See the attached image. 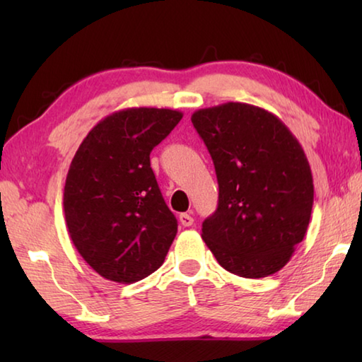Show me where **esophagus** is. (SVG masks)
Segmentation results:
<instances>
[{
	"instance_id": "34e87169",
	"label": "esophagus",
	"mask_w": 362,
	"mask_h": 362,
	"mask_svg": "<svg viewBox=\"0 0 362 362\" xmlns=\"http://www.w3.org/2000/svg\"><path fill=\"white\" fill-rule=\"evenodd\" d=\"M179 222H180L182 226H192L193 222H194V218L189 216V214H180Z\"/></svg>"
}]
</instances>
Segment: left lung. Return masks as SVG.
Segmentation results:
<instances>
[{
  "instance_id": "obj_1",
  "label": "left lung",
  "mask_w": 362,
  "mask_h": 362,
  "mask_svg": "<svg viewBox=\"0 0 362 362\" xmlns=\"http://www.w3.org/2000/svg\"><path fill=\"white\" fill-rule=\"evenodd\" d=\"M192 122L218 182L217 211L203 240L226 272L265 278L303 241L313 207V175L302 145L276 115L241 102L201 108Z\"/></svg>"
}]
</instances>
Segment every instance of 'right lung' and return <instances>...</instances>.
Instances as JSON below:
<instances>
[{
  "label": "right lung",
  "instance_id": "1",
  "mask_svg": "<svg viewBox=\"0 0 362 362\" xmlns=\"http://www.w3.org/2000/svg\"><path fill=\"white\" fill-rule=\"evenodd\" d=\"M183 113L134 107L108 115L71 159L64 188L70 238L105 279L131 284L163 265L177 220L159 192L150 153Z\"/></svg>",
  "mask_w": 362,
  "mask_h": 362
}]
</instances>
